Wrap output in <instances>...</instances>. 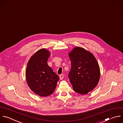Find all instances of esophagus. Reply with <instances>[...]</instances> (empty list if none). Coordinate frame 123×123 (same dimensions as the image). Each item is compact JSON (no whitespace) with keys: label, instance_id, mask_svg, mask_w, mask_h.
Returning a JSON list of instances; mask_svg holds the SVG:
<instances>
[{"label":"esophagus","instance_id":"esophagus-1","mask_svg":"<svg viewBox=\"0 0 123 123\" xmlns=\"http://www.w3.org/2000/svg\"><path fill=\"white\" fill-rule=\"evenodd\" d=\"M59 78H60V80H62L64 78V75L63 74H61L59 76Z\"/></svg>","mask_w":123,"mask_h":123}]
</instances>
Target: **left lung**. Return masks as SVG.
Here are the masks:
<instances>
[{
  "instance_id": "1",
  "label": "left lung",
  "mask_w": 123,
  "mask_h": 123,
  "mask_svg": "<svg viewBox=\"0 0 123 123\" xmlns=\"http://www.w3.org/2000/svg\"><path fill=\"white\" fill-rule=\"evenodd\" d=\"M71 69L68 78L74 91L86 95L97 86L100 78V68L94 55L80 47L68 54Z\"/></svg>"
}]
</instances>
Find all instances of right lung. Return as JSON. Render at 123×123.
<instances>
[{"mask_svg": "<svg viewBox=\"0 0 123 123\" xmlns=\"http://www.w3.org/2000/svg\"><path fill=\"white\" fill-rule=\"evenodd\" d=\"M50 52L42 49L30 58L26 69V79L31 90L43 97L53 94L59 78L47 64Z\"/></svg>", "mask_w": 123, "mask_h": 123, "instance_id": "right-lung-1", "label": "right lung"}]
</instances>
